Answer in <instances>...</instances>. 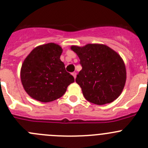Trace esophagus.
<instances>
[{
  "mask_svg": "<svg viewBox=\"0 0 148 148\" xmlns=\"http://www.w3.org/2000/svg\"><path fill=\"white\" fill-rule=\"evenodd\" d=\"M72 75H73V76L74 77V78H76L77 73H75V72H73V73H72Z\"/></svg>",
  "mask_w": 148,
  "mask_h": 148,
  "instance_id": "1",
  "label": "esophagus"
}]
</instances>
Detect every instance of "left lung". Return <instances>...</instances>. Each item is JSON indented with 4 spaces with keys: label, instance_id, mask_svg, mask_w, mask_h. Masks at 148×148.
Returning a JSON list of instances; mask_svg holds the SVG:
<instances>
[{
    "label": "left lung",
    "instance_id": "left-lung-1",
    "mask_svg": "<svg viewBox=\"0 0 148 148\" xmlns=\"http://www.w3.org/2000/svg\"><path fill=\"white\" fill-rule=\"evenodd\" d=\"M80 59L82 70L77 75V84L84 97L98 105L113 102L121 94L126 80L123 60L106 45L87 44L71 46Z\"/></svg>",
    "mask_w": 148,
    "mask_h": 148
}]
</instances>
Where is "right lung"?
Segmentation results:
<instances>
[{
  "label": "right lung",
  "mask_w": 148,
  "mask_h": 148,
  "mask_svg": "<svg viewBox=\"0 0 148 148\" xmlns=\"http://www.w3.org/2000/svg\"><path fill=\"white\" fill-rule=\"evenodd\" d=\"M62 49L54 43L35 48L22 63L21 81L33 99L49 102L63 96L74 78L60 60Z\"/></svg>",
  "instance_id": "add662e5"
}]
</instances>
